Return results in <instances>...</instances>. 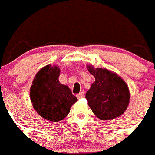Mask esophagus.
Instances as JSON below:
<instances>
[{"label":"esophagus","mask_w":155,"mask_h":155,"mask_svg":"<svg viewBox=\"0 0 155 155\" xmlns=\"http://www.w3.org/2000/svg\"><path fill=\"white\" fill-rule=\"evenodd\" d=\"M84 93L83 92V91H81V92H80L79 94H77V98H84Z\"/></svg>","instance_id":"esophagus-1"}]
</instances>
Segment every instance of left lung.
<instances>
[{
    "label": "left lung",
    "mask_w": 155,
    "mask_h": 155,
    "mask_svg": "<svg viewBox=\"0 0 155 155\" xmlns=\"http://www.w3.org/2000/svg\"><path fill=\"white\" fill-rule=\"evenodd\" d=\"M88 71L95 78L85 98L93 113L102 120H113L121 116L130 102L126 82L116 74L106 69L88 66Z\"/></svg>",
    "instance_id": "1"
}]
</instances>
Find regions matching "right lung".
Listing matches in <instances>:
<instances>
[{
	"mask_svg": "<svg viewBox=\"0 0 155 155\" xmlns=\"http://www.w3.org/2000/svg\"><path fill=\"white\" fill-rule=\"evenodd\" d=\"M60 69L47 65L37 73L30 89L33 108L43 119L58 122L70 113L78 101L68 86L59 82Z\"/></svg>",
	"mask_w": 155,
	"mask_h": 155,
	"instance_id": "1",
	"label": "right lung"
}]
</instances>
